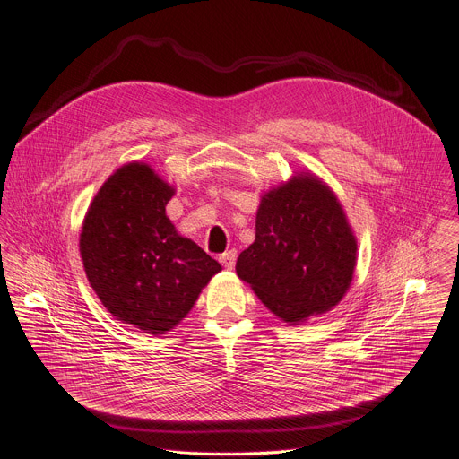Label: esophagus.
I'll return each instance as SVG.
<instances>
[{
	"instance_id": "esophagus-1",
	"label": "esophagus",
	"mask_w": 459,
	"mask_h": 459,
	"mask_svg": "<svg viewBox=\"0 0 459 459\" xmlns=\"http://www.w3.org/2000/svg\"><path fill=\"white\" fill-rule=\"evenodd\" d=\"M236 257H238V252H236V250H227L225 254L220 255V261H221V265H223L225 269H232V267L236 265Z\"/></svg>"
}]
</instances>
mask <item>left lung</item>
Wrapping results in <instances>:
<instances>
[{
  "mask_svg": "<svg viewBox=\"0 0 459 459\" xmlns=\"http://www.w3.org/2000/svg\"><path fill=\"white\" fill-rule=\"evenodd\" d=\"M358 239L334 190L312 172L261 195L255 239L238 261L239 280L289 325L329 312L351 289Z\"/></svg>",
  "mask_w": 459,
  "mask_h": 459,
  "instance_id": "left-lung-1",
  "label": "left lung"
}]
</instances>
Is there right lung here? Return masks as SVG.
Returning <instances> with one entry per match:
<instances>
[{"label":"right lung","instance_id":"obj_1","mask_svg":"<svg viewBox=\"0 0 459 459\" xmlns=\"http://www.w3.org/2000/svg\"><path fill=\"white\" fill-rule=\"evenodd\" d=\"M174 192L149 163L130 161L101 185L80 234L85 274L103 307L152 336L172 331L221 271L167 218Z\"/></svg>","mask_w":459,"mask_h":459}]
</instances>
